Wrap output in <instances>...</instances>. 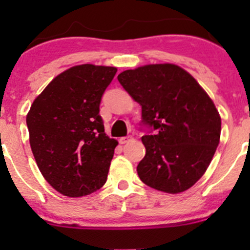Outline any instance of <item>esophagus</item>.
<instances>
[{
  "label": "esophagus",
  "instance_id": "1",
  "mask_svg": "<svg viewBox=\"0 0 250 250\" xmlns=\"http://www.w3.org/2000/svg\"><path fill=\"white\" fill-rule=\"evenodd\" d=\"M132 140H133L132 135H127V137L120 138V143L121 144H127V143H129V141H132Z\"/></svg>",
  "mask_w": 250,
  "mask_h": 250
}]
</instances>
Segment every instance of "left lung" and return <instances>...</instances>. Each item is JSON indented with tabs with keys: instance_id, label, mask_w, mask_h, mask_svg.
I'll use <instances>...</instances> for the list:
<instances>
[{
	"instance_id": "1",
	"label": "left lung",
	"mask_w": 250,
	"mask_h": 250,
	"mask_svg": "<svg viewBox=\"0 0 250 250\" xmlns=\"http://www.w3.org/2000/svg\"><path fill=\"white\" fill-rule=\"evenodd\" d=\"M118 82L141 106L145 157L137 167L144 184L167 193L195 185L208 168L221 132V118L204 89L174 64L125 70Z\"/></svg>"
}]
</instances>
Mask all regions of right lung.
<instances>
[{
	"label": "right lung",
	"mask_w": 250,
	"mask_h": 250,
	"mask_svg": "<svg viewBox=\"0 0 250 250\" xmlns=\"http://www.w3.org/2000/svg\"><path fill=\"white\" fill-rule=\"evenodd\" d=\"M116 72L92 64L70 67L44 88L26 116L42 175L67 197L90 195L106 183L118 143L105 134L99 106Z\"/></svg>",
	"instance_id": "add662e5"
}]
</instances>
